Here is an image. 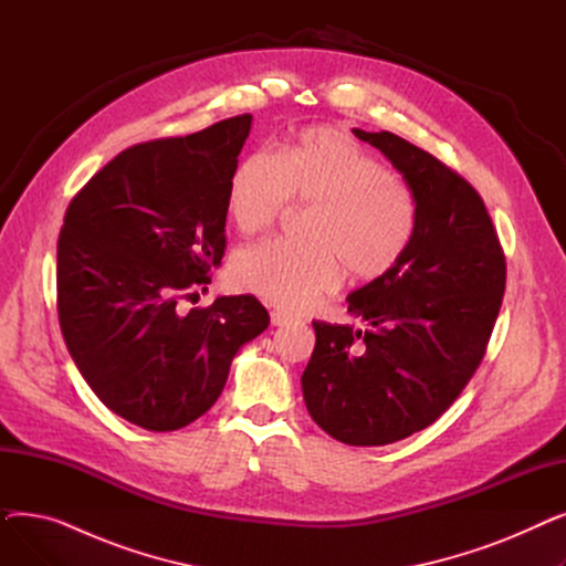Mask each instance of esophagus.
I'll use <instances>...</instances> for the list:
<instances>
[{
  "label": "esophagus",
  "instance_id": "esophagus-1",
  "mask_svg": "<svg viewBox=\"0 0 566 566\" xmlns=\"http://www.w3.org/2000/svg\"><path fill=\"white\" fill-rule=\"evenodd\" d=\"M291 321H293V316L286 314V312H280V310L271 312V323H273V325H286V323H291Z\"/></svg>",
  "mask_w": 566,
  "mask_h": 566
}]
</instances>
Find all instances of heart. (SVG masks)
Here are the masks:
<instances>
[{
	"label": "heart",
	"mask_w": 566,
	"mask_h": 566,
	"mask_svg": "<svg viewBox=\"0 0 566 566\" xmlns=\"http://www.w3.org/2000/svg\"><path fill=\"white\" fill-rule=\"evenodd\" d=\"M291 199L316 206L310 245L271 238L231 261L238 289L284 310H305L335 291L344 265L360 280L390 273L418 229L410 186L335 128L303 130L280 158L256 151L238 163L227 211L238 231L256 233L271 227Z\"/></svg>",
	"instance_id": "heart-1"
}]
</instances>
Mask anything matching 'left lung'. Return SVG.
Instances as JSON below:
<instances>
[{"label": "left lung", "mask_w": 566, "mask_h": 566, "mask_svg": "<svg viewBox=\"0 0 566 566\" xmlns=\"http://www.w3.org/2000/svg\"><path fill=\"white\" fill-rule=\"evenodd\" d=\"M353 133L403 176L418 229L390 273L346 298L348 312L367 321L365 333L312 323L316 346L301 380L325 433L376 448L427 429L461 395L486 353L507 265L486 206L463 176L395 133Z\"/></svg>", "instance_id": "8db88e82"}]
</instances>
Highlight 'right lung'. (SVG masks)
<instances>
[{
	"label": "right lung",
	"mask_w": 566,
	"mask_h": 566,
	"mask_svg": "<svg viewBox=\"0 0 566 566\" xmlns=\"http://www.w3.org/2000/svg\"><path fill=\"white\" fill-rule=\"evenodd\" d=\"M250 128L241 114L130 146L69 203L56 243L64 342L96 397L146 431L201 418L238 348L271 323L254 295L178 312L224 256L227 190Z\"/></svg>",
	"instance_id": "add662e5"
}]
</instances>
